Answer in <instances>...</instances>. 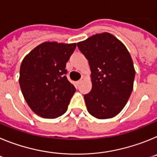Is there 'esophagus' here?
Returning <instances> with one entry per match:
<instances>
[{
	"label": "esophagus",
	"instance_id": "obj_1",
	"mask_svg": "<svg viewBox=\"0 0 157 157\" xmlns=\"http://www.w3.org/2000/svg\"><path fill=\"white\" fill-rule=\"evenodd\" d=\"M84 79H85V77H82V78H81V79H79V80H78V81L77 82L78 85H79V84H81L82 82Z\"/></svg>",
	"mask_w": 157,
	"mask_h": 157
}]
</instances>
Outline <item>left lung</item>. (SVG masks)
Listing matches in <instances>:
<instances>
[{
  "label": "left lung",
  "instance_id": "left-lung-1",
  "mask_svg": "<svg viewBox=\"0 0 157 157\" xmlns=\"http://www.w3.org/2000/svg\"><path fill=\"white\" fill-rule=\"evenodd\" d=\"M77 45L90 67L92 90L84 95L89 113L101 120L114 117L132 93L135 77L132 58L125 45L107 32Z\"/></svg>",
  "mask_w": 157,
  "mask_h": 157
}]
</instances>
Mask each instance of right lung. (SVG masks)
Returning <instances> with one entry per match:
<instances>
[{"instance_id": "right-lung-1", "label": "right lung", "mask_w": 157, "mask_h": 157, "mask_svg": "<svg viewBox=\"0 0 157 157\" xmlns=\"http://www.w3.org/2000/svg\"><path fill=\"white\" fill-rule=\"evenodd\" d=\"M76 43L46 41L37 45L22 61L19 86L31 110L46 119H55L67 110L75 88L67 78L66 63Z\"/></svg>"}]
</instances>
